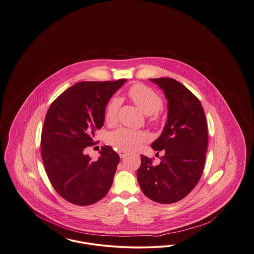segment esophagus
<instances>
[{
  "label": "esophagus",
  "instance_id": "esophagus-1",
  "mask_svg": "<svg viewBox=\"0 0 254 254\" xmlns=\"http://www.w3.org/2000/svg\"><path fill=\"white\" fill-rule=\"evenodd\" d=\"M118 154H119L120 157L124 158L127 155V152L125 151V150H119V151H118Z\"/></svg>",
  "mask_w": 254,
  "mask_h": 254
}]
</instances>
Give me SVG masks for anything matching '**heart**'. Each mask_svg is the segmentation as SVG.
Here are the masks:
<instances>
[{"instance_id":"obj_1","label":"heart","mask_w":254,"mask_h":254,"mask_svg":"<svg viewBox=\"0 0 254 254\" xmlns=\"http://www.w3.org/2000/svg\"><path fill=\"white\" fill-rule=\"evenodd\" d=\"M128 97L133 103L145 114H148V123L158 126L161 120L160 109L163 107V100L156 91L147 85L135 84L128 89ZM121 105L118 98L111 99L105 111V120L109 125H113L117 120V113ZM146 139L145 132L141 130H133L126 127H121L113 130L109 134L108 140L117 148L130 151L137 148Z\"/></svg>"}]
</instances>
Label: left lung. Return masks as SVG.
Wrapping results in <instances>:
<instances>
[{"label":"left lung","mask_w":254,"mask_h":254,"mask_svg":"<svg viewBox=\"0 0 254 254\" xmlns=\"http://www.w3.org/2000/svg\"><path fill=\"white\" fill-rule=\"evenodd\" d=\"M150 81L164 90L169 115L163 133L151 145L157 154L163 152L160 164L141 155L137 179L146 197L160 204H172L190 193L202 176L207 122L199 99L181 83L171 78Z\"/></svg>","instance_id":"1"}]
</instances>
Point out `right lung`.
<instances>
[{
    "label": "right lung",
    "instance_id": "1",
    "mask_svg": "<svg viewBox=\"0 0 254 254\" xmlns=\"http://www.w3.org/2000/svg\"><path fill=\"white\" fill-rule=\"evenodd\" d=\"M126 81L77 83L47 112L41 136L43 163L54 190L71 204L92 205L109 192L119 155L104 145L94 161L85 147L96 144L93 139L104 125L107 104Z\"/></svg>",
    "mask_w": 254,
    "mask_h": 254
}]
</instances>
